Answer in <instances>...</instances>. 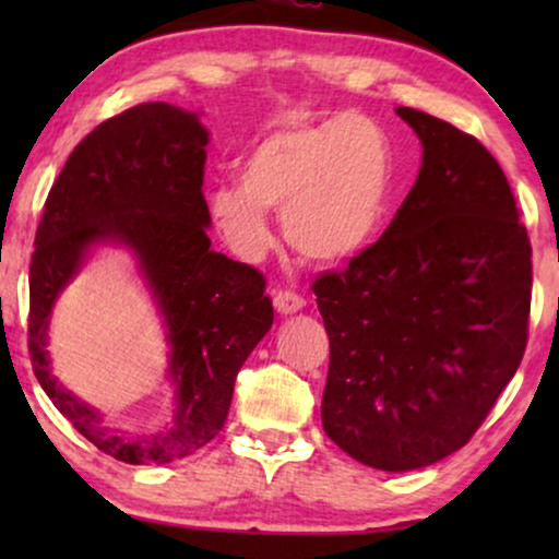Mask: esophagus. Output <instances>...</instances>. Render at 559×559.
<instances>
[{
	"label": "esophagus",
	"instance_id": "1",
	"mask_svg": "<svg viewBox=\"0 0 559 559\" xmlns=\"http://www.w3.org/2000/svg\"><path fill=\"white\" fill-rule=\"evenodd\" d=\"M274 308H277L280 316H293V312L305 308V300L300 295L289 293V289H277L274 293Z\"/></svg>",
	"mask_w": 559,
	"mask_h": 559
}]
</instances>
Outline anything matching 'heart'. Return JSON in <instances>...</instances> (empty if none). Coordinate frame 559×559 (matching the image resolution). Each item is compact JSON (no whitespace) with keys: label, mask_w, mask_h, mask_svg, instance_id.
<instances>
[{"label":"heart","mask_w":559,"mask_h":559,"mask_svg":"<svg viewBox=\"0 0 559 559\" xmlns=\"http://www.w3.org/2000/svg\"><path fill=\"white\" fill-rule=\"evenodd\" d=\"M392 147L373 121L341 114L285 119L264 129L241 163L213 182L205 205L236 254L259 262L272 249L270 209L302 259L338 266L361 257L384 226Z\"/></svg>","instance_id":"1"}]
</instances>
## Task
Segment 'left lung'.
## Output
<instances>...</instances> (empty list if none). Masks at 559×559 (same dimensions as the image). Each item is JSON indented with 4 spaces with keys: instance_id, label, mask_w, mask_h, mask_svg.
<instances>
[{
    "instance_id": "left-lung-1",
    "label": "left lung",
    "mask_w": 559,
    "mask_h": 559,
    "mask_svg": "<svg viewBox=\"0 0 559 559\" xmlns=\"http://www.w3.org/2000/svg\"><path fill=\"white\" fill-rule=\"evenodd\" d=\"M423 144L381 239L316 280L331 338L323 430L379 471L461 450L526 348L532 247L509 180L476 136L396 106Z\"/></svg>"
}]
</instances>
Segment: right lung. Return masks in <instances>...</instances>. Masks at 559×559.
<instances>
[{"label":"right lung","mask_w":559,"mask_h":559,"mask_svg":"<svg viewBox=\"0 0 559 559\" xmlns=\"http://www.w3.org/2000/svg\"><path fill=\"white\" fill-rule=\"evenodd\" d=\"M205 144L201 117L165 102L106 119L71 152L35 234L27 341L35 377L60 415L121 463H173L216 438L236 373L274 320L262 274L211 249ZM106 242L133 251L171 346L174 417L147 436L109 428L51 377V308L90 251Z\"/></svg>","instance_id":"right-lung-1"}]
</instances>
